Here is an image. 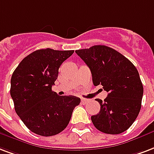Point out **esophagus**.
<instances>
[{
  "instance_id": "34e87169",
  "label": "esophagus",
  "mask_w": 154,
  "mask_h": 154,
  "mask_svg": "<svg viewBox=\"0 0 154 154\" xmlns=\"http://www.w3.org/2000/svg\"><path fill=\"white\" fill-rule=\"evenodd\" d=\"M89 102V99H85V98H82V103L83 104H86Z\"/></svg>"
}]
</instances>
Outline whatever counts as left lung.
I'll return each instance as SVG.
<instances>
[{
  "mask_svg": "<svg viewBox=\"0 0 154 154\" xmlns=\"http://www.w3.org/2000/svg\"><path fill=\"white\" fill-rule=\"evenodd\" d=\"M90 68L94 85L108 93L97 98L100 111L91 116L96 128L106 134H119L128 129L139 115L143 85L134 64L121 53L104 45L75 51Z\"/></svg>",
  "mask_w": 154,
  "mask_h": 154,
  "instance_id": "left-lung-1",
  "label": "left lung"
}]
</instances>
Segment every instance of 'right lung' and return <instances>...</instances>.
<instances>
[{
  "label": "right lung",
  "mask_w": 154,
  "mask_h": 154,
  "mask_svg": "<svg viewBox=\"0 0 154 154\" xmlns=\"http://www.w3.org/2000/svg\"><path fill=\"white\" fill-rule=\"evenodd\" d=\"M74 51L51 48L35 51L20 62L11 77V95L17 115L31 132L43 137L61 132L69 124L75 96H59L51 90L59 68Z\"/></svg>",
  "instance_id": "right-lung-1"
}]
</instances>
